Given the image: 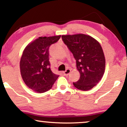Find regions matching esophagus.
Here are the masks:
<instances>
[{
	"label": "esophagus",
	"mask_w": 127,
	"mask_h": 127,
	"mask_svg": "<svg viewBox=\"0 0 127 127\" xmlns=\"http://www.w3.org/2000/svg\"><path fill=\"white\" fill-rule=\"evenodd\" d=\"M71 72V70L69 69H67V70H65V71H64L63 72V75L64 76H68L69 75V73Z\"/></svg>",
	"instance_id": "34e87169"
}]
</instances>
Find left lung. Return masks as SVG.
Wrapping results in <instances>:
<instances>
[{
	"label": "left lung",
	"instance_id": "left-lung-1",
	"mask_svg": "<svg viewBox=\"0 0 127 127\" xmlns=\"http://www.w3.org/2000/svg\"><path fill=\"white\" fill-rule=\"evenodd\" d=\"M62 39L74 55L80 78L73 85L87 91L97 85L105 72V58L99 42L89 35H62Z\"/></svg>",
	"mask_w": 127,
	"mask_h": 127
}]
</instances>
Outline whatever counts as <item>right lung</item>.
Returning a JSON list of instances; mask_svg holds the SVG:
<instances>
[{
    "instance_id": "1",
    "label": "right lung",
    "mask_w": 127,
    "mask_h": 127,
    "mask_svg": "<svg viewBox=\"0 0 127 127\" xmlns=\"http://www.w3.org/2000/svg\"><path fill=\"white\" fill-rule=\"evenodd\" d=\"M60 37H39L30 42L23 51L20 60L21 76L26 85L34 92H47L59 76L52 72L49 67V48Z\"/></svg>"
}]
</instances>
